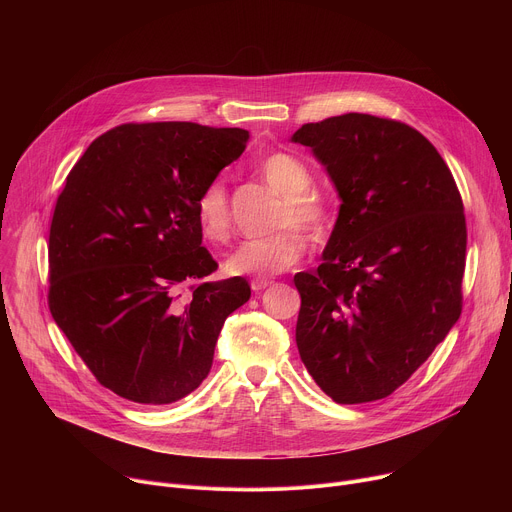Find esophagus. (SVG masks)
<instances>
[{"mask_svg":"<svg viewBox=\"0 0 512 512\" xmlns=\"http://www.w3.org/2000/svg\"><path fill=\"white\" fill-rule=\"evenodd\" d=\"M273 281L271 279H267V277H255L253 281H251V289L255 291V294H257V291H261V289H265V287H269Z\"/></svg>","mask_w":512,"mask_h":512,"instance_id":"esophagus-1","label":"esophagus"}]
</instances>
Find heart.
I'll return each instance as SVG.
<instances>
[{
  "instance_id": "1",
  "label": "heart",
  "mask_w": 512,
  "mask_h": 512,
  "mask_svg": "<svg viewBox=\"0 0 512 512\" xmlns=\"http://www.w3.org/2000/svg\"><path fill=\"white\" fill-rule=\"evenodd\" d=\"M259 172L269 186L285 196L277 227L287 229L263 239L245 241L237 247L225 261V269L231 275L267 277L281 273L296 265L308 249V241L299 231L301 228L314 241H324L334 227V208L330 200L310 190L314 184L312 170L298 156L289 152H271L261 158ZM194 210L204 239L216 245H223L231 239V204L221 178L210 180L200 190ZM294 224L301 228L296 230Z\"/></svg>"
}]
</instances>
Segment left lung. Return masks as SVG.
<instances>
[{"label":"left lung","instance_id":"1","mask_svg":"<svg viewBox=\"0 0 512 512\" xmlns=\"http://www.w3.org/2000/svg\"><path fill=\"white\" fill-rule=\"evenodd\" d=\"M342 198L314 273L294 277L296 342L336 403L389 397L462 314L466 216L437 150L407 123L346 113L302 125Z\"/></svg>","mask_w":512,"mask_h":512}]
</instances>
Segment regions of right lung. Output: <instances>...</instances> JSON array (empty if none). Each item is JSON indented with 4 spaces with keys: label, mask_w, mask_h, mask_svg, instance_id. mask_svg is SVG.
<instances>
[{
    "label": "right lung",
    "mask_w": 512,
    "mask_h": 512,
    "mask_svg": "<svg viewBox=\"0 0 512 512\" xmlns=\"http://www.w3.org/2000/svg\"><path fill=\"white\" fill-rule=\"evenodd\" d=\"M247 139L239 127L123 123L66 176L48 239V308L95 379L123 399L190 395L227 316L251 298L243 277L204 281L218 263L194 210Z\"/></svg>",
    "instance_id": "1"
}]
</instances>
